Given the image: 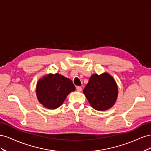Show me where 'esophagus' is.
<instances>
[{
  "label": "esophagus",
  "instance_id": "esophagus-1",
  "mask_svg": "<svg viewBox=\"0 0 151 151\" xmlns=\"http://www.w3.org/2000/svg\"><path fill=\"white\" fill-rule=\"evenodd\" d=\"M76 89L77 91H79V92H81V91H82V88L81 86H77L76 87Z\"/></svg>",
  "mask_w": 151,
  "mask_h": 151
}]
</instances>
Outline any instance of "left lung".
Returning a JSON list of instances; mask_svg holds the SVG:
<instances>
[{
	"instance_id": "1",
	"label": "left lung",
	"mask_w": 151,
	"mask_h": 151,
	"mask_svg": "<svg viewBox=\"0 0 151 151\" xmlns=\"http://www.w3.org/2000/svg\"><path fill=\"white\" fill-rule=\"evenodd\" d=\"M83 93L94 109L105 111L115 103L118 91L113 77L108 73H103L91 76Z\"/></svg>"
}]
</instances>
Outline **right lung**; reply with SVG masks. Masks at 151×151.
<instances>
[{"mask_svg":"<svg viewBox=\"0 0 151 151\" xmlns=\"http://www.w3.org/2000/svg\"><path fill=\"white\" fill-rule=\"evenodd\" d=\"M72 81L59 74H49L40 79L36 93L39 102L48 109H56L64 102L67 95L75 91Z\"/></svg>","mask_w":151,"mask_h":151,"instance_id":"add662e5","label":"right lung"}]
</instances>
